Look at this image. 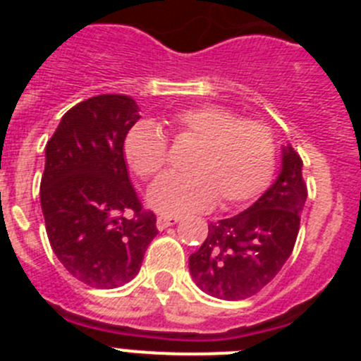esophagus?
Segmentation results:
<instances>
[{"label": "esophagus", "mask_w": 361, "mask_h": 361, "mask_svg": "<svg viewBox=\"0 0 361 361\" xmlns=\"http://www.w3.org/2000/svg\"><path fill=\"white\" fill-rule=\"evenodd\" d=\"M178 222V216H159L157 219V229L162 231V229L170 228V226H175Z\"/></svg>", "instance_id": "esophagus-1"}]
</instances>
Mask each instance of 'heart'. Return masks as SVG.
<instances>
[{
	"mask_svg": "<svg viewBox=\"0 0 361 361\" xmlns=\"http://www.w3.org/2000/svg\"><path fill=\"white\" fill-rule=\"evenodd\" d=\"M180 137L199 142L188 164L191 173H168L148 190V206L168 216L204 212L219 199L222 208L247 202L269 184L275 141L266 124L242 121L219 104L184 108L171 117ZM124 157L139 177L152 178L168 162V141L157 124H137L124 139Z\"/></svg>",
	"mask_w": 361,
	"mask_h": 361,
	"instance_id": "1",
	"label": "heart"
}]
</instances>
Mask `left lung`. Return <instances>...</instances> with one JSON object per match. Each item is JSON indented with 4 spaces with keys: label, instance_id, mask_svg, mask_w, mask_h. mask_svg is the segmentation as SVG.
<instances>
[{
    "label": "left lung",
    "instance_id": "8db88e82",
    "mask_svg": "<svg viewBox=\"0 0 361 361\" xmlns=\"http://www.w3.org/2000/svg\"><path fill=\"white\" fill-rule=\"evenodd\" d=\"M302 168L293 146H282L279 177L260 199L208 226V237L188 262L199 289L220 300H244L279 275L295 247L307 199Z\"/></svg>",
    "mask_w": 361,
    "mask_h": 361
}]
</instances>
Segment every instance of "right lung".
Masks as SVG:
<instances>
[{
    "label": "right lung",
    "instance_id": "right-lung-1",
    "mask_svg": "<svg viewBox=\"0 0 361 361\" xmlns=\"http://www.w3.org/2000/svg\"><path fill=\"white\" fill-rule=\"evenodd\" d=\"M139 119L128 95L90 97L66 111L44 148L39 197L50 245L70 275L92 288L135 279L159 233L124 161V139Z\"/></svg>",
    "mask_w": 361,
    "mask_h": 361
}]
</instances>
